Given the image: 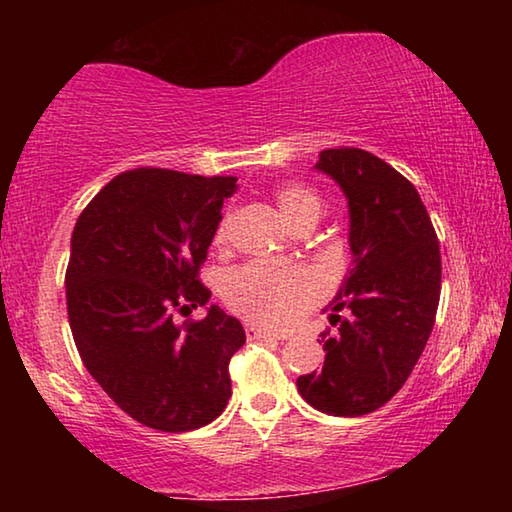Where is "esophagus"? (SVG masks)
Segmentation results:
<instances>
[{"label":"esophagus","instance_id":"obj_1","mask_svg":"<svg viewBox=\"0 0 512 512\" xmlns=\"http://www.w3.org/2000/svg\"><path fill=\"white\" fill-rule=\"evenodd\" d=\"M246 336H248V339H277V341L287 339L284 334H277V332H273V329L259 327L255 323H246Z\"/></svg>","mask_w":512,"mask_h":512}]
</instances>
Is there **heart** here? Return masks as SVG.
I'll list each match as a JSON object with an SVG mask.
<instances>
[{
  "label": "heart",
  "instance_id": "b5f03b06",
  "mask_svg": "<svg viewBox=\"0 0 512 512\" xmlns=\"http://www.w3.org/2000/svg\"><path fill=\"white\" fill-rule=\"evenodd\" d=\"M275 201L284 219L293 228L316 223L323 214V198L307 185L291 183L275 189ZM228 235V219L216 228V244ZM323 296V284L302 266H271L264 262H248L232 268L223 277V298L228 305L259 323L291 325L316 305Z\"/></svg>",
  "mask_w": 512,
  "mask_h": 512
}]
</instances>
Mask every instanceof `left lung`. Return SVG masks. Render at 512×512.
<instances>
[{
    "mask_svg": "<svg viewBox=\"0 0 512 512\" xmlns=\"http://www.w3.org/2000/svg\"><path fill=\"white\" fill-rule=\"evenodd\" d=\"M316 169L341 185L350 207L354 266L323 332V370L298 377L314 409L357 418L400 391L436 323L440 248L427 207L409 180L377 155L352 146L320 153Z\"/></svg>",
    "mask_w": 512,
    "mask_h": 512,
    "instance_id": "obj_1",
    "label": "left lung"
}]
</instances>
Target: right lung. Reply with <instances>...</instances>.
Here are the masks:
<instances>
[{
	"label": "right lung",
	"mask_w": 512,
	"mask_h": 512,
	"mask_svg": "<svg viewBox=\"0 0 512 512\" xmlns=\"http://www.w3.org/2000/svg\"><path fill=\"white\" fill-rule=\"evenodd\" d=\"M235 176L140 167L119 173L81 212L65 273L67 316L90 375L146 427H205L232 395L230 359L246 341L237 318L205 305L198 280Z\"/></svg>",
	"instance_id": "obj_1"
}]
</instances>
